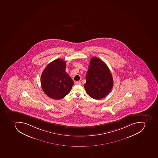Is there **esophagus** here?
Returning <instances> with one entry per match:
<instances>
[{
    "label": "esophagus",
    "instance_id": "34e87169",
    "mask_svg": "<svg viewBox=\"0 0 158 158\" xmlns=\"http://www.w3.org/2000/svg\"><path fill=\"white\" fill-rule=\"evenodd\" d=\"M75 84L81 85V82L80 81H77V82H75Z\"/></svg>",
    "mask_w": 158,
    "mask_h": 158
}]
</instances>
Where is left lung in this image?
<instances>
[{
    "label": "left lung",
    "mask_w": 158,
    "mask_h": 158,
    "mask_svg": "<svg viewBox=\"0 0 158 158\" xmlns=\"http://www.w3.org/2000/svg\"><path fill=\"white\" fill-rule=\"evenodd\" d=\"M85 79V91L94 99L104 98L113 87L114 82L110 70L107 64L97 57L90 59Z\"/></svg>",
    "instance_id": "obj_1"
}]
</instances>
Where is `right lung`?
<instances>
[{
  "mask_svg": "<svg viewBox=\"0 0 158 158\" xmlns=\"http://www.w3.org/2000/svg\"><path fill=\"white\" fill-rule=\"evenodd\" d=\"M66 63L58 59L49 63L45 68L40 77L43 91L49 98L59 100L69 93L73 81L65 72Z\"/></svg>",
  "mask_w": 158,
  "mask_h": 158,
  "instance_id": "add662e5",
  "label": "right lung"
}]
</instances>
